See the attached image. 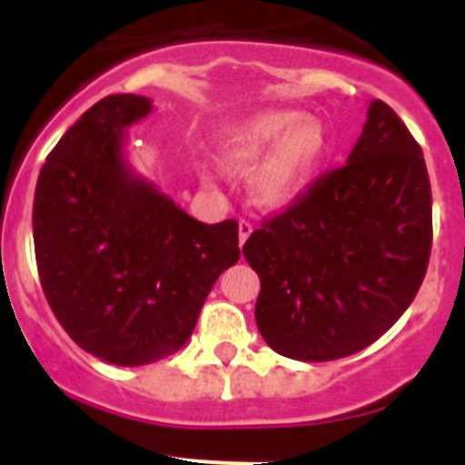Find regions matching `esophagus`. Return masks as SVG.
<instances>
[{
  "label": "esophagus",
  "instance_id": "34e87169",
  "mask_svg": "<svg viewBox=\"0 0 465 465\" xmlns=\"http://www.w3.org/2000/svg\"><path fill=\"white\" fill-rule=\"evenodd\" d=\"M253 232V223H249V221H244L242 219L240 221V244L244 246V242L249 240V235H252Z\"/></svg>",
  "mask_w": 465,
  "mask_h": 465
}]
</instances>
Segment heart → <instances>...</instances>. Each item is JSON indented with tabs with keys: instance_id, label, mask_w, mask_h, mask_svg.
<instances>
[{
	"instance_id": "b5f03b06",
	"label": "heart",
	"mask_w": 465,
	"mask_h": 465,
	"mask_svg": "<svg viewBox=\"0 0 465 465\" xmlns=\"http://www.w3.org/2000/svg\"><path fill=\"white\" fill-rule=\"evenodd\" d=\"M328 151L326 127L298 109H262L221 137V155L230 167H256L253 195L265 207L293 203L322 167Z\"/></svg>"
}]
</instances>
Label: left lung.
<instances>
[{"instance_id": "1", "label": "left lung", "mask_w": 465, "mask_h": 465, "mask_svg": "<svg viewBox=\"0 0 465 465\" xmlns=\"http://www.w3.org/2000/svg\"><path fill=\"white\" fill-rule=\"evenodd\" d=\"M430 240L424 153L396 111L372 100L347 165L319 176L242 246L261 277L262 340L295 361L356 354L410 307Z\"/></svg>"}]
</instances>
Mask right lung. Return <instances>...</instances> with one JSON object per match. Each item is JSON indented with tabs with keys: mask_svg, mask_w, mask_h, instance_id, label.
Segmentation results:
<instances>
[{
	"mask_svg": "<svg viewBox=\"0 0 465 465\" xmlns=\"http://www.w3.org/2000/svg\"><path fill=\"white\" fill-rule=\"evenodd\" d=\"M151 109L142 94L90 106L48 153L32 209L53 314L88 354L127 368L179 351L240 261L235 219L200 223L127 165L125 130Z\"/></svg>",
	"mask_w": 465,
	"mask_h": 465,
	"instance_id": "obj_1",
	"label": "right lung"
}]
</instances>
